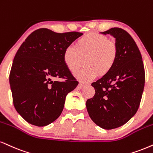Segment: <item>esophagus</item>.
I'll use <instances>...</instances> for the list:
<instances>
[{"label": "esophagus", "instance_id": "obj_1", "mask_svg": "<svg viewBox=\"0 0 153 153\" xmlns=\"http://www.w3.org/2000/svg\"><path fill=\"white\" fill-rule=\"evenodd\" d=\"M85 86V84L81 83V82H80V83L78 84V87H77V88H78V90H80V89H82V88H83Z\"/></svg>", "mask_w": 153, "mask_h": 153}]
</instances>
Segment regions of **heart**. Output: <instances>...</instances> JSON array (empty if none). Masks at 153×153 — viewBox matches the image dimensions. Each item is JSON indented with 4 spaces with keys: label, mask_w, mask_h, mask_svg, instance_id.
I'll list each match as a JSON object with an SVG mask.
<instances>
[{
    "label": "heart",
    "mask_w": 153,
    "mask_h": 153,
    "mask_svg": "<svg viewBox=\"0 0 153 153\" xmlns=\"http://www.w3.org/2000/svg\"><path fill=\"white\" fill-rule=\"evenodd\" d=\"M118 47L106 36L95 33L88 34L77 42V47L69 45L63 52V60L71 72H76L85 64L87 66L75 74L81 81L87 82L113 69L118 58Z\"/></svg>",
    "instance_id": "b5f03b06"
}]
</instances>
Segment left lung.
Instances as JSON below:
<instances>
[{
  "label": "left lung",
  "mask_w": 153,
  "mask_h": 153,
  "mask_svg": "<svg viewBox=\"0 0 153 153\" xmlns=\"http://www.w3.org/2000/svg\"><path fill=\"white\" fill-rule=\"evenodd\" d=\"M115 38L119 56L108 74L92 83L93 97L86 101L92 120L105 130L126 124L138 110L145 86V69L141 53L127 31L112 27L101 33Z\"/></svg>",
  "instance_id": "obj_1"
}]
</instances>
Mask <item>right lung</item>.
<instances>
[{"label":"right lung","instance_id":"right-lung-1","mask_svg":"<svg viewBox=\"0 0 153 153\" xmlns=\"http://www.w3.org/2000/svg\"><path fill=\"white\" fill-rule=\"evenodd\" d=\"M82 35L40 28L18 50L9 81L15 108L30 124L48 126L61 114L66 95L78 85L64 62V50Z\"/></svg>","mask_w":153,"mask_h":153}]
</instances>
